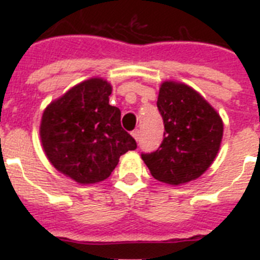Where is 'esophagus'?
<instances>
[{"label": "esophagus", "mask_w": 260, "mask_h": 260, "mask_svg": "<svg viewBox=\"0 0 260 260\" xmlns=\"http://www.w3.org/2000/svg\"><path fill=\"white\" fill-rule=\"evenodd\" d=\"M132 135H133V138H134V139H135V141H139V139H141V132H139V130H138V128H137V130H134V132H133L132 133Z\"/></svg>", "instance_id": "34e87169"}]
</instances>
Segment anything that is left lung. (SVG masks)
Here are the masks:
<instances>
[{"mask_svg": "<svg viewBox=\"0 0 260 260\" xmlns=\"http://www.w3.org/2000/svg\"><path fill=\"white\" fill-rule=\"evenodd\" d=\"M157 108L164 121V139L155 152L143 153L155 180L183 185L207 171L220 150L224 123L215 108L185 83L165 80Z\"/></svg>", "mask_w": 260, "mask_h": 260, "instance_id": "left-lung-1", "label": "left lung"}]
</instances>
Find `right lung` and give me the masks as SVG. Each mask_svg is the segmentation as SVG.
<instances>
[{
  "mask_svg": "<svg viewBox=\"0 0 260 260\" xmlns=\"http://www.w3.org/2000/svg\"><path fill=\"white\" fill-rule=\"evenodd\" d=\"M112 86L91 78L45 108L40 139L50 164L80 185L107 180L119 156L137 148L121 126V110L109 104Z\"/></svg>",
  "mask_w": 260,
  "mask_h": 260,
  "instance_id": "1",
  "label": "right lung"
}]
</instances>
